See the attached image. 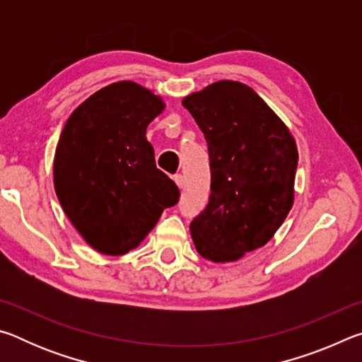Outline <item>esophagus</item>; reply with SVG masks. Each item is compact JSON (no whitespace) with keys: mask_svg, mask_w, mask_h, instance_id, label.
<instances>
[{"mask_svg":"<svg viewBox=\"0 0 362 362\" xmlns=\"http://www.w3.org/2000/svg\"><path fill=\"white\" fill-rule=\"evenodd\" d=\"M174 180H175V183H177V187H179L180 189L183 188V185H185V179H183V175H180V174L174 175Z\"/></svg>","mask_w":362,"mask_h":362,"instance_id":"esophagus-1","label":"esophagus"}]
</instances>
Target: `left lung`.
<instances>
[{
    "mask_svg": "<svg viewBox=\"0 0 362 362\" xmlns=\"http://www.w3.org/2000/svg\"><path fill=\"white\" fill-rule=\"evenodd\" d=\"M209 145V204L189 225L204 259H243L272 240L293 204L296 139L252 88L222 79L182 100Z\"/></svg>",
    "mask_w": 362,
    "mask_h": 362,
    "instance_id": "8db88e82",
    "label": "left lung"
}]
</instances>
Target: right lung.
I'll use <instances>...</instances> for the list:
<instances>
[{"instance_id": "add662e5", "label": "right lung", "mask_w": 362, "mask_h": 362, "mask_svg": "<svg viewBox=\"0 0 362 362\" xmlns=\"http://www.w3.org/2000/svg\"><path fill=\"white\" fill-rule=\"evenodd\" d=\"M163 97L126 79L88 97L66 119L54 155V188L83 240L103 255H124L155 228L180 192L156 168L146 127Z\"/></svg>"}]
</instances>
